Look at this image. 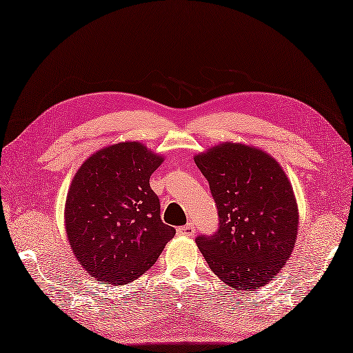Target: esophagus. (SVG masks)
<instances>
[{
	"instance_id": "1",
	"label": "esophagus",
	"mask_w": 353,
	"mask_h": 353,
	"mask_svg": "<svg viewBox=\"0 0 353 353\" xmlns=\"http://www.w3.org/2000/svg\"><path fill=\"white\" fill-rule=\"evenodd\" d=\"M177 234H180V236H186V237H191L195 234V227L192 223H188L185 225V227H179L177 228Z\"/></svg>"
}]
</instances>
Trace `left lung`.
<instances>
[{
  "label": "left lung",
  "instance_id": "obj_1",
  "mask_svg": "<svg viewBox=\"0 0 353 353\" xmlns=\"http://www.w3.org/2000/svg\"><path fill=\"white\" fill-rule=\"evenodd\" d=\"M195 164L209 182L219 228L195 239L210 270L239 291H255L291 256L298 207L285 171L268 153L222 143L200 153Z\"/></svg>",
  "mask_w": 353,
  "mask_h": 353
}]
</instances>
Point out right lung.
Here are the masks:
<instances>
[{
	"label": "right lung",
	"instance_id": "1",
	"mask_svg": "<svg viewBox=\"0 0 353 353\" xmlns=\"http://www.w3.org/2000/svg\"><path fill=\"white\" fill-rule=\"evenodd\" d=\"M162 161L139 141L117 143L89 157L71 180L65 231L80 265L98 282L139 279L174 237L149 183Z\"/></svg>",
	"mask_w": 353,
	"mask_h": 353
}]
</instances>
